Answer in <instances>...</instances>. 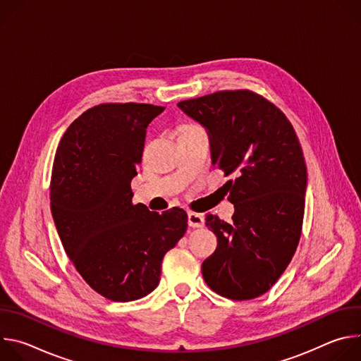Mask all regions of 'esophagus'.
Listing matches in <instances>:
<instances>
[{
    "mask_svg": "<svg viewBox=\"0 0 361 361\" xmlns=\"http://www.w3.org/2000/svg\"><path fill=\"white\" fill-rule=\"evenodd\" d=\"M205 224L204 216L202 214H197V213H188V226L192 228H202Z\"/></svg>",
    "mask_w": 361,
    "mask_h": 361,
    "instance_id": "esophagus-1",
    "label": "esophagus"
}]
</instances>
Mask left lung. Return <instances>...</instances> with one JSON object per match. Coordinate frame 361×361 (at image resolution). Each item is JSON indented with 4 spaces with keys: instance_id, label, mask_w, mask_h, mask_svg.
Instances as JSON below:
<instances>
[{
    "instance_id": "8db88e82",
    "label": "left lung",
    "mask_w": 361,
    "mask_h": 361,
    "mask_svg": "<svg viewBox=\"0 0 361 361\" xmlns=\"http://www.w3.org/2000/svg\"><path fill=\"white\" fill-rule=\"evenodd\" d=\"M207 130L213 164L226 176L233 221L205 217L217 248L201 266L204 281L231 300L271 288L295 252L304 216L307 167L297 134L270 101L248 90L178 102Z\"/></svg>"
}]
</instances>
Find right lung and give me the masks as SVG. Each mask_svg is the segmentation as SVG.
<instances>
[{
	"label": "right lung",
	"instance_id": "add662e5",
	"mask_svg": "<svg viewBox=\"0 0 361 361\" xmlns=\"http://www.w3.org/2000/svg\"><path fill=\"white\" fill-rule=\"evenodd\" d=\"M164 111L151 104H101L63 135L51 176V213L77 271L98 294L134 301L160 283L161 263L187 230V213L133 204L131 180L145 130Z\"/></svg>",
	"mask_w": 361,
	"mask_h": 361
}]
</instances>
